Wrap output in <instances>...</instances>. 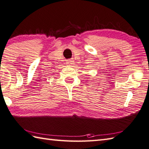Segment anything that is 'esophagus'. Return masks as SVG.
Wrapping results in <instances>:
<instances>
[{"mask_svg": "<svg viewBox=\"0 0 149 149\" xmlns=\"http://www.w3.org/2000/svg\"><path fill=\"white\" fill-rule=\"evenodd\" d=\"M66 64H67V65L69 66H72L73 65V62L72 61H68Z\"/></svg>", "mask_w": 149, "mask_h": 149, "instance_id": "34e87169", "label": "esophagus"}]
</instances>
